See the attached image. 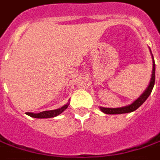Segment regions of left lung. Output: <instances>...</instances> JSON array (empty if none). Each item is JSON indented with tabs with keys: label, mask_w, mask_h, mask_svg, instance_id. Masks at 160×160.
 Segmentation results:
<instances>
[{
	"label": "left lung",
	"mask_w": 160,
	"mask_h": 160,
	"mask_svg": "<svg viewBox=\"0 0 160 160\" xmlns=\"http://www.w3.org/2000/svg\"><path fill=\"white\" fill-rule=\"evenodd\" d=\"M151 52V51H150ZM152 59H153V69H152V75H151V79L149 82V85L147 87V89L143 92V94L138 97L137 100H135L132 104L123 107V108H100L101 111L104 112L105 114H108V115H118V114H126V113H130L135 111L136 109H138L143 103L148 99V97H149V95L152 92V89L154 87L155 85V61L152 55Z\"/></svg>",
	"instance_id": "obj_1"
}]
</instances>
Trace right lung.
<instances>
[{
	"instance_id": "obj_1",
	"label": "right lung",
	"mask_w": 160,
	"mask_h": 160,
	"mask_svg": "<svg viewBox=\"0 0 160 160\" xmlns=\"http://www.w3.org/2000/svg\"><path fill=\"white\" fill-rule=\"evenodd\" d=\"M69 104H66L64 105L63 107L60 108L58 109H54V110H48V111H42L40 112L38 114H34V113H30L27 112L26 115H28L32 118H54L58 115H60L61 113H63L65 109L68 108Z\"/></svg>"
}]
</instances>
